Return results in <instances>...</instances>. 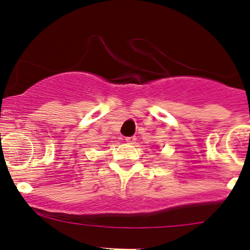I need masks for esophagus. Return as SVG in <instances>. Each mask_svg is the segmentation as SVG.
I'll use <instances>...</instances> for the list:
<instances>
[{"label":"esophagus","mask_w":250,"mask_h":250,"mask_svg":"<svg viewBox=\"0 0 250 250\" xmlns=\"http://www.w3.org/2000/svg\"><path fill=\"white\" fill-rule=\"evenodd\" d=\"M125 140L127 141L128 144H134V141H135L136 139H135V136H127V138H125Z\"/></svg>","instance_id":"esophagus-1"}]
</instances>
